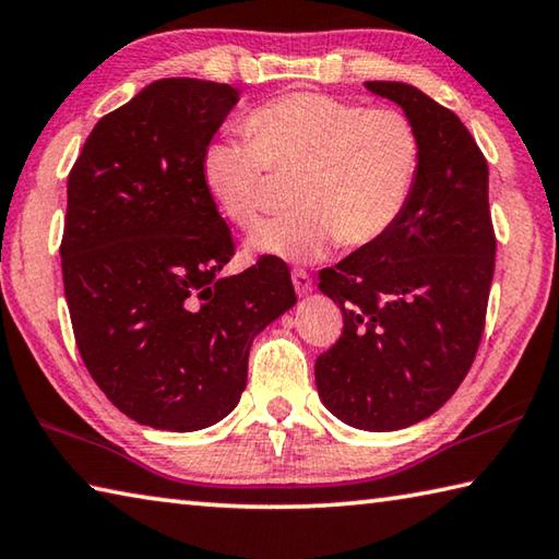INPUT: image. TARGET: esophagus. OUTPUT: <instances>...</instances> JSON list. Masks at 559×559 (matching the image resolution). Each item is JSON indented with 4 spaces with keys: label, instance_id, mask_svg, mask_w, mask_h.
I'll list each match as a JSON object with an SVG mask.
<instances>
[{
    "label": "esophagus",
    "instance_id": "34e87169",
    "mask_svg": "<svg viewBox=\"0 0 559 559\" xmlns=\"http://www.w3.org/2000/svg\"><path fill=\"white\" fill-rule=\"evenodd\" d=\"M293 288H296L298 296H308V293L312 290V278L310 273L306 269H293Z\"/></svg>",
    "mask_w": 559,
    "mask_h": 559
}]
</instances>
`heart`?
<instances>
[{"label": "heart", "instance_id": "obj_1", "mask_svg": "<svg viewBox=\"0 0 559 559\" xmlns=\"http://www.w3.org/2000/svg\"><path fill=\"white\" fill-rule=\"evenodd\" d=\"M247 139H217L200 156L202 188L239 229L259 227L271 186L296 176L288 217L251 235L249 249L318 261L337 241L377 245L399 225L420 176L423 141L401 109L290 93L251 109Z\"/></svg>", "mask_w": 559, "mask_h": 559}]
</instances>
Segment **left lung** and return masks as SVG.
Returning a JSON list of instances; mask_svg holds the SVG:
<instances>
[{"label": "left lung", "instance_id": "left-lung-1", "mask_svg": "<svg viewBox=\"0 0 559 559\" xmlns=\"http://www.w3.org/2000/svg\"><path fill=\"white\" fill-rule=\"evenodd\" d=\"M423 141L415 192L389 235L320 271L344 330L314 361L322 403L361 430L420 423L460 389L479 349L496 263L489 166L460 117L405 83L371 80Z\"/></svg>", "mask_w": 559, "mask_h": 559}]
</instances>
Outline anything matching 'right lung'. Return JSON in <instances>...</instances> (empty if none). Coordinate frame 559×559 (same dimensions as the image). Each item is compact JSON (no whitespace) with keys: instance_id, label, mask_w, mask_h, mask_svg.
<instances>
[{"instance_id":"obj_1","label":"right lung","mask_w":559,"mask_h":559,"mask_svg":"<svg viewBox=\"0 0 559 559\" xmlns=\"http://www.w3.org/2000/svg\"><path fill=\"white\" fill-rule=\"evenodd\" d=\"M237 99L225 83L156 80L97 121L68 176L60 266L80 357L121 413L158 430L225 418L251 340L296 302L281 259L217 276L235 239L200 156Z\"/></svg>"}]
</instances>
